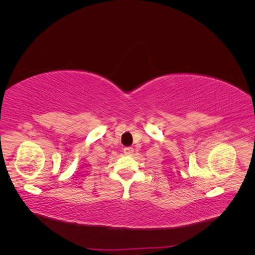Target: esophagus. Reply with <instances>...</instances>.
Listing matches in <instances>:
<instances>
[{
    "mask_svg": "<svg viewBox=\"0 0 255 255\" xmlns=\"http://www.w3.org/2000/svg\"><path fill=\"white\" fill-rule=\"evenodd\" d=\"M123 153H125L126 155H132L134 153V149L130 148V146H126V148L123 149Z\"/></svg>",
    "mask_w": 255,
    "mask_h": 255,
    "instance_id": "1",
    "label": "esophagus"
}]
</instances>
